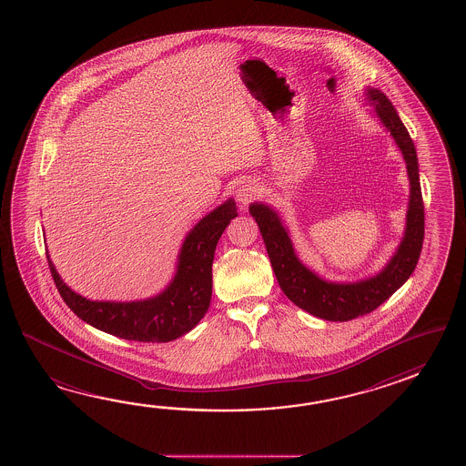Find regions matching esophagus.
<instances>
[{"instance_id":"1","label":"esophagus","mask_w":466,"mask_h":466,"mask_svg":"<svg viewBox=\"0 0 466 466\" xmlns=\"http://www.w3.org/2000/svg\"><path fill=\"white\" fill-rule=\"evenodd\" d=\"M258 187L255 185V181L251 179H243L237 185L235 189V195H237L238 203L241 205H248L251 199L257 197Z\"/></svg>"}]
</instances>
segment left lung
I'll return each mask as SVG.
<instances>
[{
  "mask_svg": "<svg viewBox=\"0 0 466 466\" xmlns=\"http://www.w3.org/2000/svg\"><path fill=\"white\" fill-rule=\"evenodd\" d=\"M368 103L383 128L390 131L401 151L410 179V199L406 209L405 233L395 255L375 277L358 281H328L311 271L298 258L288 228L278 211L265 203H251L249 215L259 227L268 257L277 275L278 285L297 307L328 321H348L377 309L415 271L425 237V208L421 198L418 158L410 133L401 123L391 101L378 89H367Z\"/></svg>",
  "mask_w": 466,
  "mask_h": 466,
  "instance_id": "left-lung-1",
  "label": "left lung"
}]
</instances>
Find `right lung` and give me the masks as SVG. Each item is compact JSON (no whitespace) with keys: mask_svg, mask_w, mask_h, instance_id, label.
<instances>
[{"mask_svg":"<svg viewBox=\"0 0 466 466\" xmlns=\"http://www.w3.org/2000/svg\"><path fill=\"white\" fill-rule=\"evenodd\" d=\"M237 217V203L228 198L199 219L179 248L177 271L168 287L147 299L93 301L81 297L61 279L46 251L51 277L71 311L91 327L131 341H173L187 335L207 315L215 249L229 221Z\"/></svg>","mask_w":466,"mask_h":466,"instance_id":"right-lung-1","label":"right lung"}]
</instances>
